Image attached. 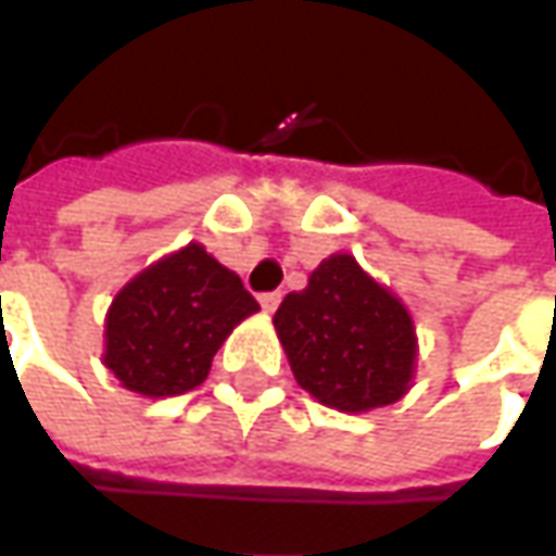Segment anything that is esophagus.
<instances>
[{"instance_id": "1", "label": "esophagus", "mask_w": 556, "mask_h": 556, "mask_svg": "<svg viewBox=\"0 0 556 556\" xmlns=\"http://www.w3.org/2000/svg\"><path fill=\"white\" fill-rule=\"evenodd\" d=\"M258 301H261V307H264L267 314H274V311L279 307V301H282V295H279V292H264Z\"/></svg>"}]
</instances>
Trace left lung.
<instances>
[{"mask_svg": "<svg viewBox=\"0 0 556 556\" xmlns=\"http://www.w3.org/2000/svg\"><path fill=\"white\" fill-rule=\"evenodd\" d=\"M298 384L323 406L366 412L396 403L412 381L415 329L406 307L351 255L326 258L274 316Z\"/></svg>", "mask_w": 556, "mask_h": 556, "instance_id": "1", "label": "left lung"}]
</instances>
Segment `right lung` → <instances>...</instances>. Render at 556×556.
I'll use <instances>...</instances> for the list:
<instances>
[{"label":"right lung","instance_id":"obj_1","mask_svg":"<svg viewBox=\"0 0 556 556\" xmlns=\"http://www.w3.org/2000/svg\"><path fill=\"white\" fill-rule=\"evenodd\" d=\"M255 311L242 279L190 242L116 295L106 314V369L144 396L193 391L220 341Z\"/></svg>","mask_w":556,"mask_h":556}]
</instances>
